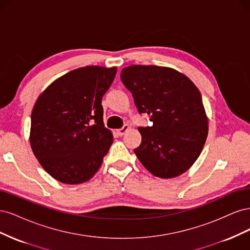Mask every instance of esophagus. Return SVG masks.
<instances>
[{
	"mask_svg": "<svg viewBox=\"0 0 250 250\" xmlns=\"http://www.w3.org/2000/svg\"><path fill=\"white\" fill-rule=\"evenodd\" d=\"M128 130H129V126H128V125H124L122 128H121V129H118V130H117V133H118L119 135H121V137H122V135H124Z\"/></svg>",
	"mask_w": 250,
	"mask_h": 250,
	"instance_id": "1",
	"label": "esophagus"
}]
</instances>
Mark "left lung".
Returning <instances> with one entry per match:
<instances>
[{"instance_id":"8db88e82","label":"left lung","mask_w":250,"mask_h":250,"mask_svg":"<svg viewBox=\"0 0 250 250\" xmlns=\"http://www.w3.org/2000/svg\"><path fill=\"white\" fill-rule=\"evenodd\" d=\"M121 79L140 113L152 126L140 127V162L160 178L179 176L192 167L208 138V119L199 89L186 75L167 66L132 64Z\"/></svg>"}]
</instances>
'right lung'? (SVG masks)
Returning <instances> with one entry per match:
<instances>
[{
	"label": "right lung",
	"instance_id": "add662e5",
	"mask_svg": "<svg viewBox=\"0 0 250 250\" xmlns=\"http://www.w3.org/2000/svg\"><path fill=\"white\" fill-rule=\"evenodd\" d=\"M116 74V66L79 67L53 81L37 98L30 145L42 167L60 183H85L100 169L113 141L104 127L102 97Z\"/></svg>",
	"mask_w": 250,
	"mask_h": 250
}]
</instances>
